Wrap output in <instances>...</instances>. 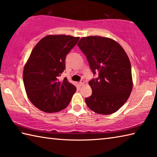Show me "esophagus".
I'll use <instances>...</instances> for the list:
<instances>
[{"label": "esophagus", "instance_id": "obj_1", "mask_svg": "<svg viewBox=\"0 0 157 157\" xmlns=\"http://www.w3.org/2000/svg\"><path fill=\"white\" fill-rule=\"evenodd\" d=\"M84 84H85V81H83V80H81V81L79 82V85H81V86H82Z\"/></svg>", "mask_w": 157, "mask_h": 157}]
</instances>
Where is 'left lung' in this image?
<instances>
[{
  "instance_id": "obj_1",
  "label": "left lung",
  "mask_w": 157,
  "mask_h": 157,
  "mask_svg": "<svg viewBox=\"0 0 157 157\" xmlns=\"http://www.w3.org/2000/svg\"><path fill=\"white\" fill-rule=\"evenodd\" d=\"M78 46L86 56L90 68L98 77L89 82L92 94L85 98L91 111L110 115L122 107L132 91L131 66L120 44L109 37H83Z\"/></svg>"
}]
</instances>
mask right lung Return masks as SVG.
<instances>
[{
	"mask_svg": "<svg viewBox=\"0 0 157 157\" xmlns=\"http://www.w3.org/2000/svg\"><path fill=\"white\" fill-rule=\"evenodd\" d=\"M79 37L49 35L40 40L33 49L24 67L23 81L28 98L46 113L66 108L76 88L59 76L66 67L65 59Z\"/></svg>",
	"mask_w": 157,
	"mask_h": 157,
	"instance_id": "obj_1",
	"label": "right lung"
}]
</instances>
